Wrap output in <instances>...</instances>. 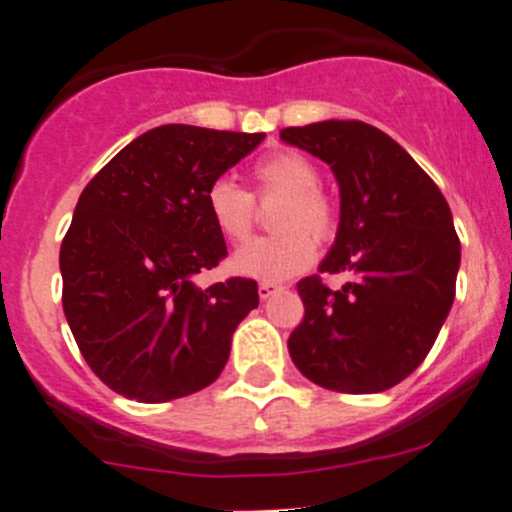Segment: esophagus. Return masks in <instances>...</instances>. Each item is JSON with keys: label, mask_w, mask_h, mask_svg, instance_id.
<instances>
[{"label": "esophagus", "mask_w": 512, "mask_h": 512, "mask_svg": "<svg viewBox=\"0 0 512 512\" xmlns=\"http://www.w3.org/2000/svg\"><path fill=\"white\" fill-rule=\"evenodd\" d=\"M277 290H280V285H275V282H260V287H257V295H260V300H267V297L275 295Z\"/></svg>", "instance_id": "obj_1"}]
</instances>
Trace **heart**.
Segmentation results:
<instances>
[{
    "label": "heart",
    "instance_id": "1",
    "mask_svg": "<svg viewBox=\"0 0 512 512\" xmlns=\"http://www.w3.org/2000/svg\"><path fill=\"white\" fill-rule=\"evenodd\" d=\"M255 197H282L272 225L277 235L257 237L232 257L237 275L282 282L300 275L315 260V242H330L337 232V205L320 187V170L310 157L280 150L252 167ZM255 197L230 177H217L205 192L212 225L225 240L242 242L255 225Z\"/></svg>",
    "mask_w": 512,
    "mask_h": 512
}]
</instances>
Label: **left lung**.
Masks as SVG:
<instances>
[{
  "instance_id": "1",
  "label": "left lung",
  "mask_w": 512,
  "mask_h": 512,
  "mask_svg": "<svg viewBox=\"0 0 512 512\" xmlns=\"http://www.w3.org/2000/svg\"><path fill=\"white\" fill-rule=\"evenodd\" d=\"M280 137L320 157L340 185V227L322 275L297 282L305 317L287 340L292 362L335 393H382L433 347L455 300L460 240L428 172L385 132L357 119L285 127Z\"/></svg>"
}]
</instances>
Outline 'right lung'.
I'll return each mask as SVG.
<instances>
[{"mask_svg":"<svg viewBox=\"0 0 512 512\" xmlns=\"http://www.w3.org/2000/svg\"><path fill=\"white\" fill-rule=\"evenodd\" d=\"M265 135L162 124L79 195L59 250L62 307L79 352L114 393L167 403L207 388L260 295L250 277L192 282L227 257L205 192Z\"/></svg>","mask_w":512,"mask_h":512,"instance_id":"obj_1","label":"right lung"}]
</instances>
